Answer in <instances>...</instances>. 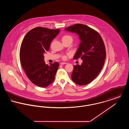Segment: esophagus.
<instances>
[{"label":"esophagus","instance_id":"obj_1","mask_svg":"<svg viewBox=\"0 0 129 129\" xmlns=\"http://www.w3.org/2000/svg\"><path fill=\"white\" fill-rule=\"evenodd\" d=\"M65 64H67V62H60V64H61V65Z\"/></svg>","mask_w":129,"mask_h":129}]
</instances>
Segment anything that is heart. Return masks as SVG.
Here are the masks:
<instances>
[{
    "mask_svg": "<svg viewBox=\"0 0 129 129\" xmlns=\"http://www.w3.org/2000/svg\"><path fill=\"white\" fill-rule=\"evenodd\" d=\"M61 40H62V42H64V41H69V40H72L73 41V37H72L71 35H68V34H66V35H64L62 37H61ZM66 55H63L62 56V58L63 59H66Z\"/></svg>",
    "mask_w": 129,
    "mask_h": 129,
    "instance_id": "1",
    "label": "heart"
}]
</instances>
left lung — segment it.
<instances>
[{"instance_id": "left-lung-1", "label": "left lung", "mask_w": 129, "mask_h": 129, "mask_svg": "<svg viewBox=\"0 0 129 129\" xmlns=\"http://www.w3.org/2000/svg\"><path fill=\"white\" fill-rule=\"evenodd\" d=\"M65 30L77 34L80 40L74 59L80 58L82 63L74 66L72 79L78 85L88 84L98 76L103 67L106 59L103 41L97 31L85 25L76 24Z\"/></svg>"}]
</instances>
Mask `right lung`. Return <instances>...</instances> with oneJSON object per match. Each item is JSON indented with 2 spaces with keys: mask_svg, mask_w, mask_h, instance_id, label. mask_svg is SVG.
<instances>
[{
  "mask_svg": "<svg viewBox=\"0 0 129 129\" xmlns=\"http://www.w3.org/2000/svg\"><path fill=\"white\" fill-rule=\"evenodd\" d=\"M59 31L38 27L29 31L22 41L20 49L22 67L29 80L39 87H46L55 79L59 63L46 64L44 54L49 50L51 42Z\"/></svg>",
  "mask_w": 129,
  "mask_h": 129,
  "instance_id": "1",
  "label": "right lung"
}]
</instances>
